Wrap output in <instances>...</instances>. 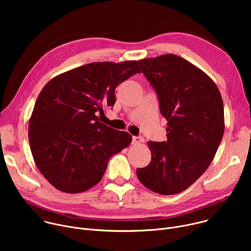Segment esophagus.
Segmentation results:
<instances>
[{
  "label": "esophagus",
  "instance_id": "obj_1",
  "mask_svg": "<svg viewBox=\"0 0 251 251\" xmlns=\"http://www.w3.org/2000/svg\"><path fill=\"white\" fill-rule=\"evenodd\" d=\"M143 141V139L141 138V137H136V136H134L133 138H132V144L133 145H138V144H140V143Z\"/></svg>",
  "mask_w": 251,
  "mask_h": 251
}]
</instances>
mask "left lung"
<instances>
[{
	"label": "left lung",
	"instance_id": "left-lung-1",
	"mask_svg": "<svg viewBox=\"0 0 251 251\" xmlns=\"http://www.w3.org/2000/svg\"><path fill=\"white\" fill-rule=\"evenodd\" d=\"M168 121L166 142H149L150 164L139 181L161 195L188 189L205 172L225 132L221 92L201 69L172 53L138 60Z\"/></svg>",
	"mask_w": 251,
	"mask_h": 251
}]
</instances>
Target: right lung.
<instances>
[{
    "label": "right lung",
    "mask_w": 251,
    "mask_h": 251,
    "mask_svg": "<svg viewBox=\"0 0 251 251\" xmlns=\"http://www.w3.org/2000/svg\"><path fill=\"white\" fill-rule=\"evenodd\" d=\"M138 62H92L50 80L28 122L30 151L55 189L82 193L100 182L109 159L131 144L132 136L101 123L98 114L115 103V88L135 74Z\"/></svg>",
    "instance_id": "obj_1"
}]
</instances>
